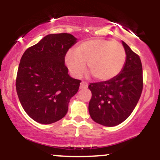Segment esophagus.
Returning a JSON list of instances; mask_svg holds the SVG:
<instances>
[{
	"label": "esophagus",
	"instance_id": "34e87169",
	"mask_svg": "<svg viewBox=\"0 0 160 160\" xmlns=\"http://www.w3.org/2000/svg\"><path fill=\"white\" fill-rule=\"evenodd\" d=\"M88 87V83L86 82H81L80 85V89H86Z\"/></svg>",
	"mask_w": 160,
	"mask_h": 160
}]
</instances>
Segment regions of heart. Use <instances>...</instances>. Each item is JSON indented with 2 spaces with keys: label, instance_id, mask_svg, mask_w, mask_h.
<instances>
[{
  "label": "heart",
  "instance_id": "b5f03b06",
  "mask_svg": "<svg viewBox=\"0 0 160 160\" xmlns=\"http://www.w3.org/2000/svg\"><path fill=\"white\" fill-rule=\"evenodd\" d=\"M126 51L119 43L102 38L85 40L68 51L65 56V65L74 78H80L88 71L99 81H108L122 71L126 62Z\"/></svg>",
  "mask_w": 160,
  "mask_h": 160
}]
</instances>
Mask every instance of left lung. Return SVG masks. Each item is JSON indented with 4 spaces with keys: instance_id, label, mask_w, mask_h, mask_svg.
Instances as JSON below:
<instances>
[{
    "instance_id": "left-lung-1",
    "label": "left lung",
    "mask_w": 160,
    "mask_h": 160,
    "mask_svg": "<svg viewBox=\"0 0 160 160\" xmlns=\"http://www.w3.org/2000/svg\"><path fill=\"white\" fill-rule=\"evenodd\" d=\"M122 43L126 55L122 71L111 80L89 85V115L104 126H115L126 120L137 105L143 89L140 58L125 42Z\"/></svg>"
}]
</instances>
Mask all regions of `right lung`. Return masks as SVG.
<instances>
[{
    "mask_svg": "<svg viewBox=\"0 0 160 160\" xmlns=\"http://www.w3.org/2000/svg\"><path fill=\"white\" fill-rule=\"evenodd\" d=\"M78 42L67 33L45 36L22 56L16 87L19 102L31 118L51 124L63 118L80 80L68 74L65 56Z\"/></svg>",
    "mask_w": 160,
    "mask_h": 160,
    "instance_id": "right-lung-1",
    "label": "right lung"
}]
</instances>
